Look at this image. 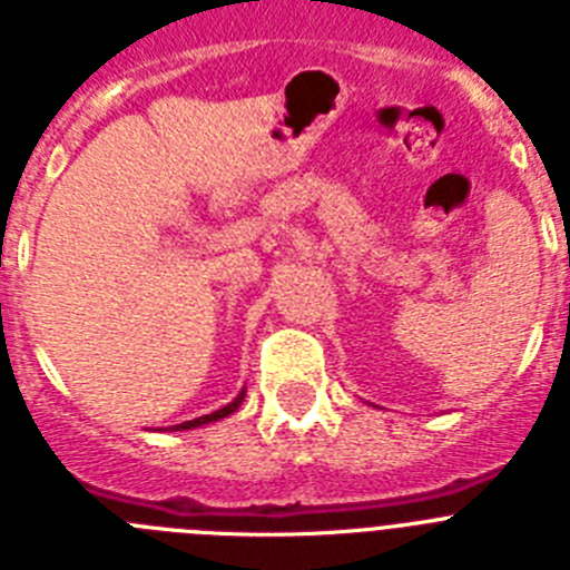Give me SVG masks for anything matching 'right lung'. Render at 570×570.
Returning a JSON list of instances; mask_svg holds the SVG:
<instances>
[{
    "label": "right lung",
    "instance_id": "1",
    "mask_svg": "<svg viewBox=\"0 0 570 570\" xmlns=\"http://www.w3.org/2000/svg\"><path fill=\"white\" fill-rule=\"evenodd\" d=\"M244 394H247V392H240L238 397L233 400V403H227V406H224V409H218V412H213V414H204V417H196V420H187V423L176 425V429H193V425H204V423H209V420H222V417H227V414H233L235 409L240 406V400H244Z\"/></svg>",
    "mask_w": 570,
    "mask_h": 570
}]
</instances>
